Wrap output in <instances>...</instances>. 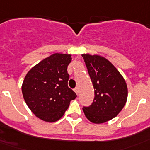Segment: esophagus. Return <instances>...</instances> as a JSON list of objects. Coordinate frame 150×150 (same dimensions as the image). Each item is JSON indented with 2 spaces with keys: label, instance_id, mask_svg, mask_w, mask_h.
Wrapping results in <instances>:
<instances>
[{
  "label": "esophagus",
  "instance_id": "34e87169",
  "mask_svg": "<svg viewBox=\"0 0 150 150\" xmlns=\"http://www.w3.org/2000/svg\"><path fill=\"white\" fill-rule=\"evenodd\" d=\"M74 91H75V92H76V95H78V94H79V89H78L77 87H76V88H74Z\"/></svg>",
  "mask_w": 150,
  "mask_h": 150
}]
</instances>
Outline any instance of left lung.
Returning <instances> with one entry per match:
<instances>
[{"label":"left lung","mask_w":150,"mask_h":150,"mask_svg":"<svg viewBox=\"0 0 150 150\" xmlns=\"http://www.w3.org/2000/svg\"><path fill=\"white\" fill-rule=\"evenodd\" d=\"M82 56L95 89L92 104L83 107V112L91 122H106L116 117L126 103V83L114 65L104 57L89 54Z\"/></svg>","instance_id":"obj_1"}]
</instances>
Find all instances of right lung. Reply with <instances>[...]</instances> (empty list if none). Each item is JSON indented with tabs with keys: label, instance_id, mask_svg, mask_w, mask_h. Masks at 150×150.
<instances>
[{
	"label": "right lung",
	"instance_id": "1",
	"mask_svg": "<svg viewBox=\"0 0 150 150\" xmlns=\"http://www.w3.org/2000/svg\"><path fill=\"white\" fill-rule=\"evenodd\" d=\"M71 55L55 53L30 69L22 86L23 98L31 112L49 122L58 121L64 114L76 93L67 86V66Z\"/></svg>",
	"mask_w": 150,
	"mask_h": 150
}]
</instances>
